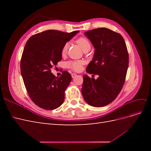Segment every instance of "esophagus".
I'll return each instance as SVG.
<instances>
[{
  "label": "esophagus",
  "mask_w": 151,
  "mask_h": 151,
  "mask_svg": "<svg viewBox=\"0 0 151 151\" xmlns=\"http://www.w3.org/2000/svg\"><path fill=\"white\" fill-rule=\"evenodd\" d=\"M76 76H77L76 74H75V73H72V78H74V77H76Z\"/></svg>",
  "instance_id": "34e87169"
}]
</instances>
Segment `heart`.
Here are the masks:
<instances>
[{
  "instance_id": "1",
  "label": "heart",
  "mask_w": 151,
  "mask_h": 151,
  "mask_svg": "<svg viewBox=\"0 0 151 151\" xmlns=\"http://www.w3.org/2000/svg\"><path fill=\"white\" fill-rule=\"evenodd\" d=\"M76 42L84 52L89 51L91 49V43L89 42V41L85 37H80L79 38H77L76 40ZM68 43H65L62 47L61 51L62 55H65L66 54L68 49ZM84 64V62L83 60H74L68 62L67 63V66L72 70H74L76 72H78L82 69L83 65Z\"/></svg>"
}]
</instances>
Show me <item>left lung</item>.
<instances>
[{"mask_svg": "<svg viewBox=\"0 0 151 151\" xmlns=\"http://www.w3.org/2000/svg\"><path fill=\"white\" fill-rule=\"evenodd\" d=\"M94 47V55L86 72L98 75L97 79L83 76L82 94L85 101L94 107L111 103L124 84L129 67V53L119 33L105 28L84 33Z\"/></svg>", "mask_w": 151, "mask_h": 151, "instance_id": "1", "label": "left lung"}]
</instances>
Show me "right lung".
<instances>
[{
    "mask_svg": "<svg viewBox=\"0 0 151 151\" xmlns=\"http://www.w3.org/2000/svg\"><path fill=\"white\" fill-rule=\"evenodd\" d=\"M50 29L34 35L25 45L21 73L29 96L39 107L51 110L60 106L65 91L72 80L67 71L55 77L51 68L62 60L63 45L79 33Z\"/></svg>",
    "mask_w": 151,
    "mask_h": 151,
    "instance_id": "obj_1",
    "label": "right lung"
}]
</instances>
